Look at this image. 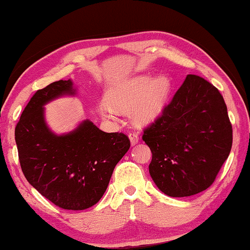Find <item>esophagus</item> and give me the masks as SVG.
<instances>
[{
	"instance_id": "obj_1",
	"label": "esophagus",
	"mask_w": 250,
	"mask_h": 250,
	"mask_svg": "<svg viewBox=\"0 0 250 250\" xmlns=\"http://www.w3.org/2000/svg\"><path fill=\"white\" fill-rule=\"evenodd\" d=\"M129 138H130L131 145H132V146L137 145V143L139 142V134H138L137 132H135V131H130Z\"/></svg>"
}]
</instances>
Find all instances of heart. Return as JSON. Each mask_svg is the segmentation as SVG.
Instances as JSON below:
<instances>
[{
  "label": "heart",
  "instance_id": "obj_1",
  "mask_svg": "<svg viewBox=\"0 0 250 250\" xmlns=\"http://www.w3.org/2000/svg\"><path fill=\"white\" fill-rule=\"evenodd\" d=\"M171 90V82L167 76L152 79L150 76H138L121 83L107 95L108 104L117 109L133 107V116L139 122H149L158 117L163 109ZM103 113L111 116L113 111L104 105Z\"/></svg>",
  "mask_w": 250,
  "mask_h": 250
}]
</instances>
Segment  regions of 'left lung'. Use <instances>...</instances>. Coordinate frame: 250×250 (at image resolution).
Wrapping results in <instances>:
<instances>
[{
    "mask_svg": "<svg viewBox=\"0 0 250 250\" xmlns=\"http://www.w3.org/2000/svg\"><path fill=\"white\" fill-rule=\"evenodd\" d=\"M142 140L152 152L150 175L164 194L184 197L205 191L232 145L221 92L200 76L188 75L162 113L143 130Z\"/></svg>",
    "mask_w": 250,
    "mask_h": 250,
    "instance_id": "obj_1",
    "label": "left lung"
}]
</instances>
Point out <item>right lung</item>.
<instances>
[{
	"label": "right lung",
	"mask_w": 250,
	"mask_h": 250,
	"mask_svg": "<svg viewBox=\"0 0 250 250\" xmlns=\"http://www.w3.org/2000/svg\"><path fill=\"white\" fill-rule=\"evenodd\" d=\"M74 94L70 79L37 90L15 126V141L28 183L61 208L82 210L103 197L130 140L122 132H104L89 120L68 134H54L45 124L43 105Z\"/></svg>",
	"instance_id": "obj_1"
}]
</instances>
